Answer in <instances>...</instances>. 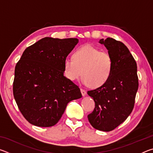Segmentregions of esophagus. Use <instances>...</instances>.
I'll use <instances>...</instances> for the list:
<instances>
[{
  "label": "esophagus",
  "instance_id": "34e87169",
  "mask_svg": "<svg viewBox=\"0 0 153 153\" xmlns=\"http://www.w3.org/2000/svg\"><path fill=\"white\" fill-rule=\"evenodd\" d=\"M80 91H81V93H82V94L83 97H84V96L86 94V91L85 90L81 88V89H80Z\"/></svg>",
  "mask_w": 153,
  "mask_h": 153
}]
</instances>
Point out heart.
<instances>
[{
  "label": "heart",
  "instance_id": "heart-1",
  "mask_svg": "<svg viewBox=\"0 0 153 153\" xmlns=\"http://www.w3.org/2000/svg\"><path fill=\"white\" fill-rule=\"evenodd\" d=\"M113 66L110 54L91 45H85L77 48L73 59L64 61V73L71 81L82 76L83 84L98 88L104 85L109 78Z\"/></svg>",
  "mask_w": 153,
  "mask_h": 153
}]
</instances>
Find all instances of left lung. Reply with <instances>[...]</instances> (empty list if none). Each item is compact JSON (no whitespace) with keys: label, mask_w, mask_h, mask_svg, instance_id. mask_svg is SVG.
I'll return each mask as SVG.
<instances>
[{"label":"left lung","mask_w":153,"mask_h":153,"mask_svg":"<svg viewBox=\"0 0 153 153\" xmlns=\"http://www.w3.org/2000/svg\"><path fill=\"white\" fill-rule=\"evenodd\" d=\"M113 61L107 82L88 91L95 108L88 115L89 122L98 130L109 131L123 123L132 111L138 88L137 64L127 46L112 38L100 40Z\"/></svg>","instance_id":"1"}]
</instances>
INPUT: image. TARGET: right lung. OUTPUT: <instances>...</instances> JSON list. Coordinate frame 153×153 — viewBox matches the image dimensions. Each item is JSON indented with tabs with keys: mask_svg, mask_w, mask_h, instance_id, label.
<instances>
[{
	"mask_svg": "<svg viewBox=\"0 0 153 153\" xmlns=\"http://www.w3.org/2000/svg\"><path fill=\"white\" fill-rule=\"evenodd\" d=\"M77 38L46 37L27 47L15 68L13 91L19 111L38 127L55 126L68 103L82 98L79 87L64 76V61Z\"/></svg>",
	"mask_w": 153,
	"mask_h": 153,
	"instance_id": "1",
	"label": "right lung"
}]
</instances>
